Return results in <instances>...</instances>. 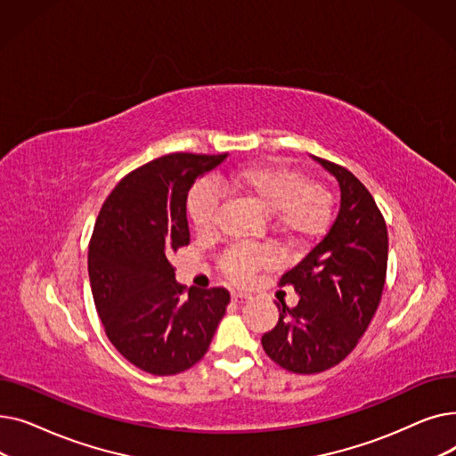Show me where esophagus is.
<instances>
[{
    "instance_id": "obj_1",
    "label": "esophagus",
    "mask_w": 456,
    "mask_h": 456,
    "mask_svg": "<svg viewBox=\"0 0 456 456\" xmlns=\"http://www.w3.org/2000/svg\"><path fill=\"white\" fill-rule=\"evenodd\" d=\"M232 301L234 303H238V305H244V303H249L251 301V297L248 296V294H242V292H232Z\"/></svg>"
}]
</instances>
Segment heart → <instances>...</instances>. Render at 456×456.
I'll list each match as a JSON object with an SVG mask.
<instances>
[{"mask_svg":"<svg viewBox=\"0 0 456 456\" xmlns=\"http://www.w3.org/2000/svg\"><path fill=\"white\" fill-rule=\"evenodd\" d=\"M216 186L240 194L265 210H270L272 231L292 248L314 240L330 224L332 200L329 191L316 183H310L301 172L281 162H251L236 166L216 177ZM218 198L200 183L190 190L186 212L188 220L198 232H208ZM273 260L268 248L229 249L220 258V270L234 282H246L256 272Z\"/></svg>","mask_w":456,"mask_h":456,"instance_id":"1","label":"heart"}]
</instances>
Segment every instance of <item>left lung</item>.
I'll list each match as a JSON object with an SVG mask.
<instances>
[{
	"instance_id": "8db88e82",
	"label": "left lung",
	"mask_w": 456,
	"mask_h": 456,
	"mask_svg": "<svg viewBox=\"0 0 456 456\" xmlns=\"http://www.w3.org/2000/svg\"><path fill=\"white\" fill-rule=\"evenodd\" d=\"M340 183L342 201L327 234L279 279L301 296L282 301L279 322L262 337L275 364L320 373L340 364L366 332L387 282L388 231L370 190L347 167L316 157Z\"/></svg>"
}]
</instances>
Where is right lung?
<instances>
[{"label": "right lung", "instance_id": "1", "mask_svg": "<svg viewBox=\"0 0 456 456\" xmlns=\"http://www.w3.org/2000/svg\"><path fill=\"white\" fill-rule=\"evenodd\" d=\"M227 159L170 153L119 181L88 244L95 310L110 344L151 375L200 362L225 314V289L188 290L175 282L172 253L190 244L186 198L194 181Z\"/></svg>", "mask_w": 456, "mask_h": 456}]
</instances>
